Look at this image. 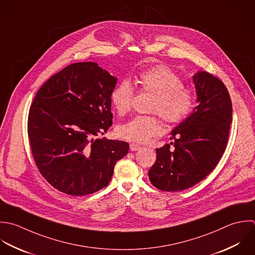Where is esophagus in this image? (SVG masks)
<instances>
[{
  "label": "esophagus",
  "instance_id": "1",
  "mask_svg": "<svg viewBox=\"0 0 255 255\" xmlns=\"http://www.w3.org/2000/svg\"><path fill=\"white\" fill-rule=\"evenodd\" d=\"M141 148L142 147L140 145H138V144H135V143H131L130 144V150L131 151H139Z\"/></svg>",
  "mask_w": 255,
  "mask_h": 255
}]
</instances>
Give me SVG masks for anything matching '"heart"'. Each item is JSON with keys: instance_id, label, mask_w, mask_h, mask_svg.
Returning a JSON list of instances; mask_svg holds the SVG:
<instances>
[{"instance_id": "obj_1", "label": "heart", "mask_w": 255, "mask_h": 255, "mask_svg": "<svg viewBox=\"0 0 255 255\" xmlns=\"http://www.w3.org/2000/svg\"><path fill=\"white\" fill-rule=\"evenodd\" d=\"M137 82L143 90L154 93L149 110L158 113L167 123L178 124L191 114L194 106L193 93L168 66L159 64L141 71L137 75ZM134 93V86L128 79L120 81L112 89L110 101L119 115L130 111ZM160 130V121L155 114L137 115L119 125L116 133L121 139L144 143Z\"/></svg>"}]
</instances>
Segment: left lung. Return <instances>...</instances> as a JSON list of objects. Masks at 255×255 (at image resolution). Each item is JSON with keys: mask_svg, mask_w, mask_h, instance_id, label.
Here are the masks:
<instances>
[{"mask_svg": "<svg viewBox=\"0 0 255 255\" xmlns=\"http://www.w3.org/2000/svg\"><path fill=\"white\" fill-rule=\"evenodd\" d=\"M193 81L199 104L172 131L174 141L156 149L157 160L148 173L152 185L161 191L179 192L200 183L227 148L233 120L228 88L207 71H198Z\"/></svg>", "mask_w": 255, "mask_h": 255, "instance_id": "8db88e82", "label": "left lung"}]
</instances>
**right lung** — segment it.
Instances as JSON below:
<instances>
[{
    "instance_id": "add662e5",
    "label": "right lung",
    "mask_w": 255,
    "mask_h": 255,
    "mask_svg": "<svg viewBox=\"0 0 255 255\" xmlns=\"http://www.w3.org/2000/svg\"><path fill=\"white\" fill-rule=\"evenodd\" d=\"M117 78L96 62L69 64L36 92L27 118L31 154L42 177L70 196L106 187L129 151L124 141L97 138L112 125Z\"/></svg>"
}]
</instances>
